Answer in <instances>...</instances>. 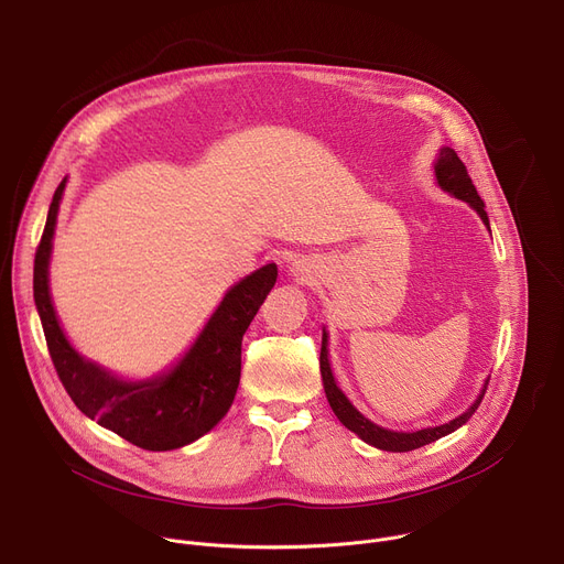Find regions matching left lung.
Masks as SVG:
<instances>
[{
  "mask_svg": "<svg viewBox=\"0 0 564 564\" xmlns=\"http://www.w3.org/2000/svg\"><path fill=\"white\" fill-rule=\"evenodd\" d=\"M435 176H437V183L444 187V191L448 195H454L463 202H467L478 215L480 219L487 224V229H490V219H487V213H485V204L482 199L478 197L476 193V185L471 183V176L467 174V167L465 163L458 159V154L454 152L452 147H444L440 149V159L435 163ZM326 330L322 333V354H319V369H322V381H324V392H326V399L335 412V417L340 420L349 431H354L360 440H365L367 444L377 446V448H383V452H412V448H420L424 444H431L440 437H444L446 433H452L456 429H460L474 412L476 408L480 405L482 397H485V390H487V383L480 392V397L476 399V403L465 412V415L456 417L454 422L448 424H442V426H435V429H424V431H417V433H394V431H388V429H381L377 424H371L367 417H362L360 412L349 403V399L343 394V390L335 386V379L330 373V365H328V349H326Z\"/></svg>",
  "mask_w": 564,
  "mask_h": 564,
  "instance_id": "1",
  "label": "left lung"
}]
</instances>
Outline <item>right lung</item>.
I'll return each mask as SVG.
<instances>
[{
  "instance_id": "add662e5",
  "label": "right lung",
  "mask_w": 564,
  "mask_h": 564,
  "mask_svg": "<svg viewBox=\"0 0 564 564\" xmlns=\"http://www.w3.org/2000/svg\"><path fill=\"white\" fill-rule=\"evenodd\" d=\"M63 191L65 178L54 193L33 260L35 308L63 388L84 415L147 452H170L199 440L227 415L236 399L242 335L276 283V265L260 268L234 285L193 349L165 377L144 383L118 381L69 347L52 306L47 268Z\"/></svg>"
}]
</instances>
